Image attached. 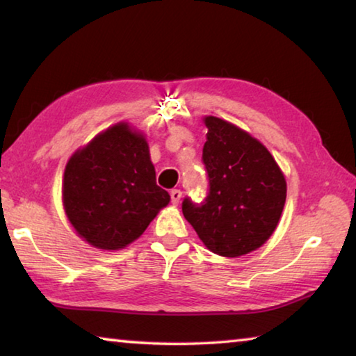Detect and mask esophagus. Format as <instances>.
Returning <instances> with one entry per match:
<instances>
[{
	"instance_id": "obj_1",
	"label": "esophagus",
	"mask_w": 356,
	"mask_h": 356,
	"mask_svg": "<svg viewBox=\"0 0 356 356\" xmlns=\"http://www.w3.org/2000/svg\"><path fill=\"white\" fill-rule=\"evenodd\" d=\"M180 197H182V191L177 190V188H174L171 191V202L174 204V206H177L179 201H180Z\"/></svg>"
}]
</instances>
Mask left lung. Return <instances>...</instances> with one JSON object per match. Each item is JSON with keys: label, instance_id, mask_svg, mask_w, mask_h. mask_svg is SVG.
Here are the masks:
<instances>
[{"label": "left lung", "instance_id": "left-lung-1", "mask_svg": "<svg viewBox=\"0 0 356 356\" xmlns=\"http://www.w3.org/2000/svg\"><path fill=\"white\" fill-rule=\"evenodd\" d=\"M204 122L209 191L202 202L185 197L184 216L215 254H248L278 226L286 202L284 176L272 154L246 131L213 116Z\"/></svg>", "mask_w": 356, "mask_h": 356}]
</instances>
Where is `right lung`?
Segmentation results:
<instances>
[{
	"label": "right lung",
	"mask_w": 356,
	"mask_h": 356,
	"mask_svg": "<svg viewBox=\"0 0 356 356\" xmlns=\"http://www.w3.org/2000/svg\"><path fill=\"white\" fill-rule=\"evenodd\" d=\"M63 200L69 221L88 243L119 250L146 231L170 195L155 182L144 136L118 124L69 160Z\"/></svg>",
	"instance_id": "right-lung-1"
}]
</instances>
